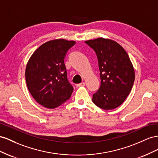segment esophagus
Instances as JSON below:
<instances>
[{"mask_svg": "<svg viewBox=\"0 0 158 158\" xmlns=\"http://www.w3.org/2000/svg\"><path fill=\"white\" fill-rule=\"evenodd\" d=\"M85 82H82V83H79V84L77 85V87H83V86H85Z\"/></svg>", "mask_w": 158, "mask_h": 158, "instance_id": "34e87169", "label": "esophagus"}]
</instances>
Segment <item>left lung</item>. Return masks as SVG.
<instances>
[{
    "label": "left lung",
    "instance_id": "1",
    "mask_svg": "<svg viewBox=\"0 0 158 158\" xmlns=\"http://www.w3.org/2000/svg\"><path fill=\"white\" fill-rule=\"evenodd\" d=\"M85 43L97 53L101 79L92 101L101 109H114L131 91L135 79L133 65L125 49L114 40L98 38Z\"/></svg>",
    "mask_w": 158,
    "mask_h": 158
}]
</instances>
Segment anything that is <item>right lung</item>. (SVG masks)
Returning a JSON list of instances; mask_svg holds the SVG:
<instances>
[{"label": "right lung", "mask_w": 158, "mask_h": 158, "mask_svg": "<svg viewBox=\"0 0 158 158\" xmlns=\"http://www.w3.org/2000/svg\"><path fill=\"white\" fill-rule=\"evenodd\" d=\"M75 44L56 39L41 45L27 63V87L36 102L47 109H56L70 98L73 87L67 78L64 57Z\"/></svg>", "instance_id": "obj_1"}]
</instances>
